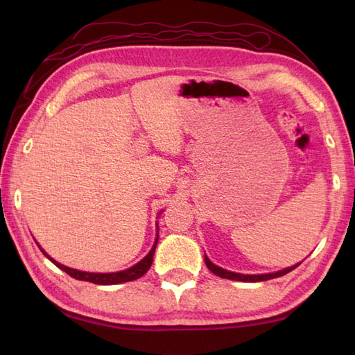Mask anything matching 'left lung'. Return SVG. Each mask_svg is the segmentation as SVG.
Returning <instances> with one entry per match:
<instances>
[{"instance_id":"left-lung-1","label":"left lung","mask_w":355,"mask_h":355,"mask_svg":"<svg viewBox=\"0 0 355 355\" xmlns=\"http://www.w3.org/2000/svg\"><path fill=\"white\" fill-rule=\"evenodd\" d=\"M205 262L207 268L212 271L214 275L224 277V279H230V281H241V282H262V281H268V279H275L279 276H284L286 273H290L291 270L296 268L297 266H300V262L296 263V266H291L288 268H284V270H279L276 273H266V275H243V273H235V271H230V270H225L223 267H218L215 263L210 261L206 253H205Z\"/></svg>"}]
</instances>
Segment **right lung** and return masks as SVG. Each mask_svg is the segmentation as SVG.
Segmentation results:
<instances>
[{
  "label": "right lung",
  "mask_w": 355,
  "mask_h": 355,
  "mask_svg": "<svg viewBox=\"0 0 355 355\" xmlns=\"http://www.w3.org/2000/svg\"><path fill=\"white\" fill-rule=\"evenodd\" d=\"M162 212H163V210H162ZM157 227H158V224H157ZM157 241H158V229H157L155 243H154L153 248H150V250H149V253L145 256V258H143L140 262L135 263V266L126 268V270H122V271H116V273H89V271H80V270H76V268H70V267H67V266H62L61 262H58V261L53 259L49 253H45V250L40 244H37V243L36 244H37V247H40V250L44 253L45 258H49L53 263H55L58 268H61L62 271H65V273L70 275L71 277L79 279V281L93 282V284H97V285H116V284H123V282L135 281V279H139V277H141L143 275L146 273V271L150 268V266H153Z\"/></svg>",
  "instance_id": "obj_1"
}]
</instances>
